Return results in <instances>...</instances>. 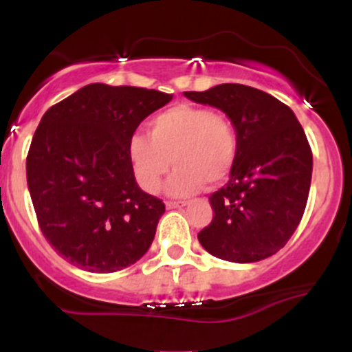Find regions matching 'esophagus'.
Here are the masks:
<instances>
[{
	"instance_id": "34e87169",
	"label": "esophagus",
	"mask_w": 352,
	"mask_h": 352,
	"mask_svg": "<svg viewBox=\"0 0 352 352\" xmlns=\"http://www.w3.org/2000/svg\"><path fill=\"white\" fill-rule=\"evenodd\" d=\"M185 205H187V201H173V200H167V201H165V207H167L168 210H172V208H182V207H185Z\"/></svg>"
}]
</instances>
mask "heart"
Here are the masks:
<instances>
[{"instance_id": "heart-1", "label": "heart", "mask_w": 352, "mask_h": 352, "mask_svg": "<svg viewBox=\"0 0 352 352\" xmlns=\"http://www.w3.org/2000/svg\"><path fill=\"white\" fill-rule=\"evenodd\" d=\"M129 162L140 188L159 192L170 165L168 193L192 195L205 184L225 182L235 167L238 137L221 112L193 104H177L152 117L147 135H134L127 145Z\"/></svg>"}]
</instances>
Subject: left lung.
I'll use <instances>...</instances> for the list:
<instances>
[{
    "mask_svg": "<svg viewBox=\"0 0 352 352\" xmlns=\"http://www.w3.org/2000/svg\"><path fill=\"white\" fill-rule=\"evenodd\" d=\"M184 94L223 111L238 137L235 167L210 195L215 213L199 241L210 254L233 263L272 256L288 243L308 201L313 152L301 124L281 100L243 84Z\"/></svg>",
    "mask_w": 352,
    "mask_h": 352,
    "instance_id": "1",
    "label": "left lung"
}]
</instances>
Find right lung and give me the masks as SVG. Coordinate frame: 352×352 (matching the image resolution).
<instances>
[{
    "instance_id": "obj_1",
    "label": "right lung",
    "mask_w": 352,
    "mask_h": 352,
    "mask_svg": "<svg viewBox=\"0 0 352 352\" xmlns=\"http://www.w3.org/2000/svg\"><path fill=\"white\" fill-rule=\"evenodd\" d=\"M172 94L89 84L43 116L26 159L44 238L64 260L114 273L147 253L165 205L137 185L129 140Z\"/></svg>"
}]
</instances>
